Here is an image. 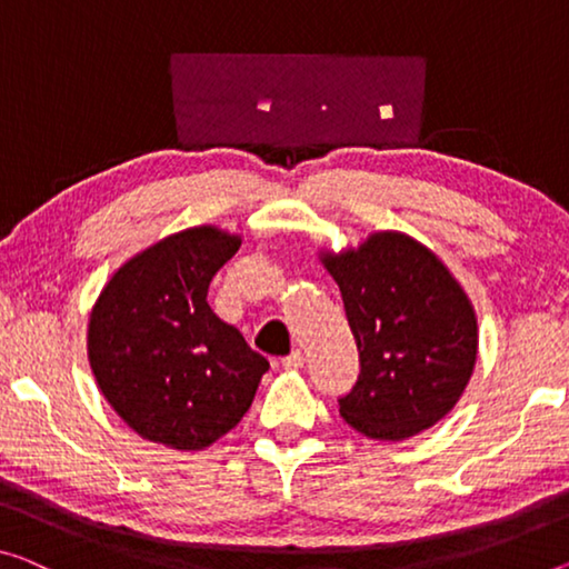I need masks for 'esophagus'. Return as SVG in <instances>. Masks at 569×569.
<instances>
[{"label": "esophagus", "instance_id": "obj_1", "mask_svg": "<svg viewBox=\"0 0 569 569\" xmlns=\"http://www.w3.org/2000/svg\"><path fill=\"white\" fill-rule=\"evenodd\" d=\"M282 366L287 371H300L305 366V353L302 351H292L290 356L282 358Z\"/></svg>", "mask_w": 569, "mask_h": 569}]
</instances>
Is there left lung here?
I'll return each instance as SVG.
<instances>
[{
    "instance_id": "obj_1",
    "label": "left lung",
    "mask_w": 569,
    "mask_h": 569,
    "mask_svg": "<svg viewBox=\"0 0 569 569\" xmlns=\"http://www.w3.org/2000/svg\"><path fill=\"white\" fill-rule=\"evenodd\" d=\"M358 346L356 387L340 417L371 440H407L458 405L478 353V320L458 279L399 231L322 251Z\"/></svg>"
}]
</instances>
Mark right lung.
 <instances>
[{
    "label": "right lung",
    "mask_w": 569,
    "mask_h": 569,
    "mask_svg": "<svg viewBox=\"0 0 569 569\" xmlns=\"http://www.w3.org/2000/svg\"><path fill=\"white\" fill-rule=\"evenodd\" d=\"M241 236L196 226L124 261L89 320V361L124 422L150 442L203 450L254 401L269 361L208 305Z\"/></svg>",
    "instance_id": "add662e5"
}]
</instances>
